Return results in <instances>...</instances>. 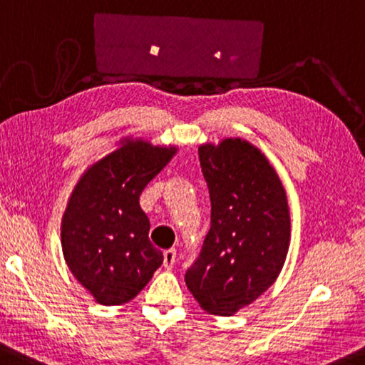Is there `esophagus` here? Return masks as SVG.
I'll list each match as a JSON object with an SVG mask.
<instances>
[{"instance_id": "34e87169", "label": "esophagus", "mask_w": 365, "mask_h": 365, "mask_svg": "<svg viewBox=\"0 0 365 365\" xmlns=\"http://www.w3.org/2000/svg\"><path fill=\"white\" fill-rule=\"evenodd\" d=\"M175 262H177V250L175 249H170V250H165L163 252V265L165 269H173Z\"/></svg>"}]
</instances>
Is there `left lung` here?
Listing matches in <instances>:
<instances>
[{"instance_id": "obj_1", "label": "left lung", "mask_w": 365, "mask_h": 365, "mask_svg": "<svg viewBox=\"0 0 365 365\" xmlns=\"http://www.w3.org/2000/svg\"><path fill=\"white\" fill-rule=\"evenodd\" d=\"M212 202V225L185 284L213 315L259 299L284 267L290 240L285 190L259 148L240 138L198 148Z\"/></svg>"}]
</instances>
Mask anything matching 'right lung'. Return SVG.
I'll list each match as a JSON object with an SVG mask.
<instances>
[{
    "label": "right lung",
    "instance_id": "1",
    "mask_svg": "<svg viewBox=\"0 0 365 365\" xmlns=\"http://www.w3.org/2000/svg\"><path fill=\"white\" fill-rule=\"evenodd\" d=\"M173 153L145 142L123 145L88 168L73 190L63 215V254L96 302H130L163 264L138 200Z\"/></svg>",
    "mask_w": 365,
    "mask_h": 365
}]
</instances>
